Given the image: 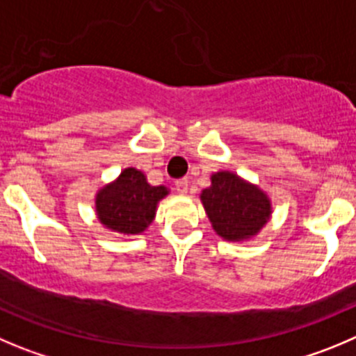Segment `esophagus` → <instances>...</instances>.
Wrapping results in <instances>:
<instances>
[{
    "label": "esophagus",
    "mask_w": 356,
    "mask_h": 356,
    "mask_svg": "<svg viewBox=\"0 0 356 356\" xmlns=\"http://www.w3.org/2000/svg\"><path fill=\"white\" fill-rule=\"evenodd\" d=\"M175 188H176V192H178V194H181V195L187 194V192H188V180H187V178L176 181Z\"/></svg>",
    "instance_id": "obj_1"
}]
</instances>
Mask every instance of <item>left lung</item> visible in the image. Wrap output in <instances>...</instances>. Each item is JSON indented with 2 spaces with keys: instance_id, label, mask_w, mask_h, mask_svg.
<instances>
[{
  "instance_id": "obj_1",
  "label": "left lung",
  "mask_w": 356,
  "mask_h": 356,
  "mask_svg": "<svg viewBox=\"0 0 356 356\" xmlns=\"http://www.w3.org/2000/svg\"><path fill=\"white\" fill-rule=\"evenodd\" d=\"M199 197L213 231L231 243L253 239L273 215L267 192L232 171L213 172L211 185Z\"/></svg>"
}]
</instances>
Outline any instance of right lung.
<instances>
[{"instance_id": "right-lung-1", "label": "right lung", "mask_w": 356, "mask_h": 356, "mask_svg": "<svg viewBox=\"0 0 356 356\" xmlns=\"http://www.w3.org/2000/svg\"><path fill=\"white\" fill-rule=\"evenodd\" d=\"M169 195L164 185H150L143 171L122 169L120 175L96 192L94 206L101 225L122 236H136L154 222L159 201Z\"/></svg>"}]
</instances>
